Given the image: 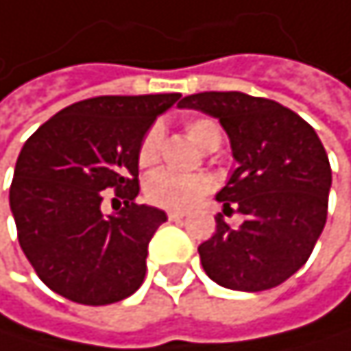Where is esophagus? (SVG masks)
<instances>
[{
  "mask_svg": "<svg viewBox=\"0 0 351 351\" xmlns=\"http://www.w3.org/2000/svg\"><path fill=\"white\" fill-rule=\"evenodd\" d=\"M185 218V212H168V220H181Z\"/></svg>",
  "mask_w": 351,
  "mask_h": 351,
  "instance_id": "1",
  "label": "esophagus"
}]
</instances>
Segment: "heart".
I'll use <instances>...</instances> for the list:
<instances>
[{"instance_id": "1", "label": "heart", "mask_w": 351, "mask_h": 351, "mask_svg": "<svg viewBox=\"0 0 351 351\" xmlns=\"http://www.w3.org/2000/svg\"><path fill=\"white\" fill-rule=\"evenodd\" d=\"M185 133L187 137L204 152H212L218 147L222 133L218 122L208 118V116H195L185 120ZM164 141V131L160 124H152L147 133L143 135L139 143V164L143 168L154 166L160 160V149ZM214 187L212 177L204 172L197 174H174L168 170H158L149 174L145 181V197L149 204L164 208V210H174V212H185L191 210L204 195H208Z\"/></svg>"}]
</instances>
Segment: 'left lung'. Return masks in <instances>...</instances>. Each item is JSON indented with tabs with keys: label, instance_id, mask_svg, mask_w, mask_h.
<instances>
[{
	"label": "left lung",
	"instance_id": "1",
	"mask_svg": "<svg viewBox=\"0 0 351 351\" xmlns=\"http://www.w3.org/2000/svg\"><path fill=\"white\" fill-rule=\"evenodd\" d=\"M179 108L218 118L237 168L216 199L243 214L239 227L216 216L197 252L208 277L235 291L281 285L310 258L327 222L331 164L316 131L289 108L239 91L187 95Z\"/></svg>",
	"mask_w": 351,
	"mask_h": 351
}]
</instances>
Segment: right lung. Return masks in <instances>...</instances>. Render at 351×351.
<instances>
[{"label":"right lung","instance_id":"1","mask_svg":"<svg viewBox=\"0 0 351 351\" xmlns=\"http://www.w3.org/2000/svg\"><path fill=\"white\" fill-rule=\"evenodd\" d=\"M179 97L83 99L51 116L20 149L10 210L24 256L51 291L77 304L104 306L141 287L147 245L166 214L135 204L137 154L154 120ZM106 189L125 202L114 215L101 208Z\"/></svg>","mask_w":351,"mask_h":351}]
</instances>
